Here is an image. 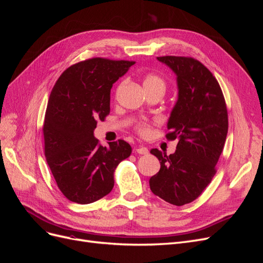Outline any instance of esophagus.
<instances>
[{"label": "esophagus", "mask_w": 263, "mask_h": 263, "mask_svg": "<svg viewBox=\"0 0 263 263\" xmlns=\"http://www.w3.org/2000/svg\"><path fill=\"white\" fill-rule=\"evenodd\" d=\"M136 153L139 155H147L148 154V149L145 146H138L136 147Z\"/></svg>", "instance_id": "1"}]
</instances>
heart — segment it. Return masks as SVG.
I'll list each match as a JSON object with an SVG mask.
<instances>
[{"instance_id": "1", "label": "heart", "mask_w": 263, "mask_h": 263, "mask_svg": "<svg viewBox=\"0 0 263 263\" xmlns=\"http://www.w3.org/2000/svg\"><path fill=\"white\" fill-rule=\"evenodd\" d=\"M144 86L146 90H154V89H160L163 91L165 90L164 81L160 77H158L156 74L146 76L144 79ZM137 130L140 135H144V136H146V135H148L150 132V126H149V124H147L145 122L139 123L137 125Z\"/></svg>"}]
</instances>
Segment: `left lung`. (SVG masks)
Instances as JSON below:
<instances>
[{
	"label": "left lung",
	"instance_id": "obj_1",
	"mask_svg": "<svg viewBox=\"0 0 263 263\" xmlns=\"http://www.w3.org/2000/svg\"><path fill=\"white\" fill-rule=\"evenodd\" d=\"M157 59L177 76L178 100L165 137L177 139L178 145L170 156L150 150L160 161V170L149 185L155 195L182 206L200 196L216 173L228 132L227 108L217 80L200 61L176 55Z\"/></svg>",
	"mask_w": 263,
	"mask_h": 263
}]
</instances>
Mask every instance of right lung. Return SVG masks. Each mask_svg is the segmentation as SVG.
<instances>
[{
  "label": "right lung",
  "mask_w": 263,
  "mask_h": 263,
  "mask_svg": "<svg viewBox=\"0 0 263 263\" xmlns=\"http://www.w3.org/2000/svg\"><path fill=\"white\" fill-rule=\"evenodd\" d=\"M134 63L104 58L76 63L50 93L43 128L45 156L58 187L71 202L90 204L107 195L117 164L132 154L124 140L101 146L94 129L109 114L113 84Z\"/></svg>",
  "instance_id": "1"
}]
</instances>
